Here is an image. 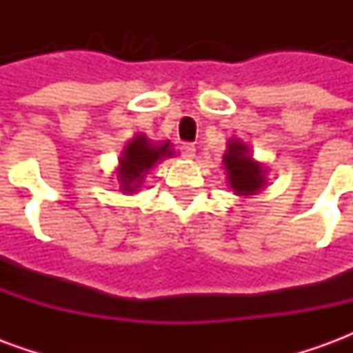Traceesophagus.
<instances>
[{
  "label": "esophagus",
  "mask_w": 353,
  "mask_h": 353,
  "mask_svg": "<svg viewBox=\"0 0 353 353\" xmlns=\"http://www.w3.org/2000/svg\"><path fill=\"white\" fill-rule=\"evenodd\" d=\"M194 153H196V149H194V145H192V143H183V145H181V157H183V159H187V161L194 159Z\"/></svg>",
  "instance_id": "34e87169"
}]
</instances>
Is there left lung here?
<instances>
[{"label": "left lung", "instance_id": "left-lung-1", "mask_svg": "<svg viewBox=\"0 0 353 353\" xmlns=\"http://www.w3.org/2000/svg\"><path fill=\"white\" fill-rule=\"evenodd\" d=\"M223 164L227 170L229 185L238 196H250L266 185V170L250 154L248 145L238 139H230L223 154Z\"/></svg>", "mask_w": 353, "mask_h": 353}]
</instances>
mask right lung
<instances>
[{
    "mask_svg": "<svg viewBox=\"0 0 353 353\" xmlns=\"http://www.w3.org/2000/svg\"><path fill=\"white\" fill-rule=\"evenodd\" d=\"M174 151L170 147V141L154 143L143 134H136L134 138L124 145L121 159H119V170L117 179L121 183V191L134 192L141 187L147 172L153 168L159 161H164L166 157H172Z\"/></svg>",
    "mask_w": 353,
    "mask_h": 353,
    "instance_id": "obj_1",
    "label": "right lung"
}]
</instances>
